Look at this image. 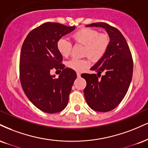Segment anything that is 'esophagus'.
I'll return each instance as SVG.
<instances>
[{
  "instance_id": "34e87169",
  "label": "esophagus",
  "mask_w": 148,
  "mask_h": 148,
  "mask_svg": "<svg viewBox=\"0 0 148 148\" xmlns=\"http://www.w3.org/2000/svg\"><path fill=\"white\" fill-rule=\"evenodd\" d=\"M76 74H77V77L78 78L81 77V73H80V72H76Z\"/></svg>"
}]
</instances>
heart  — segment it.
I'll return each instance as SVG.
<instances>
[{"label":"heart","mask_w":148,"mask_h":148,"mask_svg":"<svg viewBox=\"0 0 148 148\" xmlns=\"http://www.w3.org/2000/svg\"><path fill=\"white\" fill-rule=\"evenodd\" d=\"M72 38L76 42L85 45V56L88 55L93 59H99L105 54L110 43V38L106 34H99L97 30L91 28H82L72 35ZM57 49L64 57L70 54L72 45L68 40L61 38L57 42ZM69 68L81 72L90 65L88 58H73L67 63Z\"/></svg>","instance_id":"b5f03b06"}]
</instances>
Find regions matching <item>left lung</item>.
Instances as JSON below:
<instances>
[{
	"label": "left lung",
	"mask_w": 148,
	"mask_h": 148,
	"mask_svg": "<svg viewBox=\"0 0 148 148\" xmlns=\"http://www.w3.org/2000/svg\"><path fill=\"white\" fill-rule=\"evenodd\" d=\"M86 27L103 28L110 38L105 54L90 68L99 76L102 72L104 75L99 79L96 74H81L87 82L83 92L89 107L106 112L116 108L127 93L132 79V58L127 41L116 28L105 23H92Z\"/></svg>",
	"instance_id": "8db88e82"
}]
</instances>
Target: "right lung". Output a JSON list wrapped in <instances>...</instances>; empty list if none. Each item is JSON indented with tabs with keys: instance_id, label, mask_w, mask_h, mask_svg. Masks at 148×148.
I'll return each mask as SVG.
<instances>
[{
	"instance_id": "right-lung-1",
	"label": "right lung",
	"mask_w": 148,
	"mask_h": 148,
	"mask_svg": "<svg viewBox=\"0 0 148 148\" xmlns=\"http://www.w3.org/2000/svg\"><path fill=\"white\" fill-rule=\"evenodd\" d=\"M76 28L47 22L30 32L23 42L20 56L21 85L29 101L44 112H58L68 103L76 73L64 68L57 42ZM54 68L63 69L58 78L51 74Z\"/></svg>"
}]
</instances>
